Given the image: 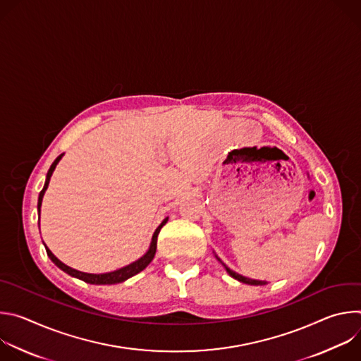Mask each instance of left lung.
I'll use <instances>...</instances> for the list:
<instances>
[{
  "label": "left lung",
  "mask_w": 361,
  "mask_h": 361,
  "mask_svg": "<svg viewBox=\"0 0 361 361\" xmlns=\"http://www.w3.org/2000/svg\"><path fill=\"white\" fill-rule=\"evenodd\" d=\"M224 267H226V266H224ZM226 270H227V273H228L233 279H235V280H238V281H241V283L251 284V286H263V284H266L264 281H260V280H252V279H247V277H244V276H241V274H237L235 271L230 270L228 267H226Z\"/></svg>",
  "instance_id": "1"
}]
</instances>
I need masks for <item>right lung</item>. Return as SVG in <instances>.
Wrapping results in <instances>:
<instances>
[{
  "label": "right lung",
  "instance_id": "1",
  "mask_svg": "<svg viewBox=\"0 0 361 361\" xmlns=\"http://www.w3.org/2000/svg\"><path fill=\"white\" fill-rule=\"evenodd\" d=\"M61 157H63V154L56 159V161H54L53 164H51V167H49V170H48V173H47V180H45V184H44V188L41 190L39 197H38V213L41 212L42 197H44V192H45V190H47V187H48L49 178H51V176H53V171H54L56 166L59 164V161L61 160ZM166 223H167V219L157 227L156 231H154V235H152L149 248H148V251L141 257V259H138L137 262H134V263H131V264H128V266H126V267H123V269H120V270H116V271H111V273H106V274H90V273H82V271L74 270V269L66 266L64 263H61V262L57 259V257H56L53 252H51L47 247H45V250H47V254H48V257L51 259V262H53L57 267H60L63 271H66L67 274H70V276H73V277H77V279H80V280H82V281H85V283H90V284H117V283H123L124 280H127V279L135 276L137 273L142 271V270L151 263V260L154 259V255H156L159 233H160L161 227H163Z\"/></svg>",
  "mask_w": 361,
  "mask_h": 361
}]
</instances>
